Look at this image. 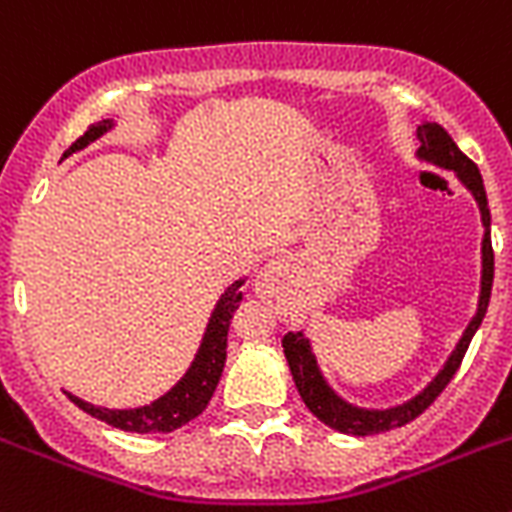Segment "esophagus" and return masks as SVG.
I'll return each mask as SVG.
<instances>
[{"label": "esophagus", "mask_w": 512, "mask_h": 512, "mask_svg": "<svg viewBox=\"0 0 512 512\" xmlns=\"http://www.w3.org/2000/svg\"><path fill=\"white\" fill-rule=\"evenodd\" d=\"M294 273H297V265H294V260H289V257H276V260H270V263L257 273L255 294L263 299L276 297L278 286L284 284L289 276H294Z\"/></svg>", "instance_id": "1"}]
</instances>
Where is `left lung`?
<instances>
[{"label": "left lung", "instance_id": "obj_1", "mask_svg": "<svg viewBox=\"0 0 512 512\" xmlns=\"http://www.w3.org/2000/svg\"><path fill=\"white\" fill-rule=\"evenodd\" d=\"M418 141L421 147L415 152V157L421 162H429L442 170H452L455 178L465 189L471 191V197L476 199L481 213V226H484V239H481V292H479V305H476V315L471 318V323L465 326L460 342L455 344V350L450 352L447 363L442 365V371L431 378L429 384L423 386L421 392L410 397L407 402L392 407H360L347 402L344 397L331 389V384L323 376L321 365L315 360V352L310 347V339H307L302 331H289L284 336V355L286 363H289V371H292L294 384H297V392L302 397V402L307 405V410L323 421L328 429L339 431V434L350 436H371V434H384V431L400 429L405 423H410L413 418L426 410L431 402L442 394V389L450 384V378L458 373L460 363H463L465 350L471 344L473 334L479 331L481 321H484L486 307H489V297H492V281H494V252H492V236H489V228H492V215H489V202H486V189L484 181H481L479 168L473 165L468 157L458 149V144L452 141V136L444 131L439 123H429L423 120L418 126Z\"/></svg>", "mask_w": 512, "mask_h": 512}]
</instances>
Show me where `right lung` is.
I'll list each match as a JSON object with an SVG mask.
<instances>
[{"label": "right lung", "mask_w": 512, "mask_h": 512, "mask_svg": "<svg viewBox=\"0 0 512 512\" xmlns=\"http://www.w3.org/2000/svg\"><path fill=\"white\" fill-rule=\"evenodd\" d=\"M112 128H115V120L112 118L94 123L62 155V160L73 155V152H81L83 147H89L91 141H97L99 136H105ZM242 284L244 278H239L234 284H228L226 292L220 294L218 305H215L213 315L207 321L205 336H202L197 355L191 360L189 371L181 376V381L173 389H168L155 402L141 407H128V410H110V407L91 405V402L81 400L76 394L65 392L68 400L81 407L83 413H89L91 418L105 421L107 426H115L120 431H134V434H170V431L181 429L189 421H194L205 410L210 397H213L215 386L220 381V373H223V365H226L228 326H231L236 307L242 302Z\"/></svg>", "instance_id": "add662e5"}]
</instances>
